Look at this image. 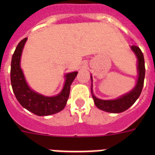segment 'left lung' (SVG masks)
<instances>
[{
  "instance_id": "1",
  "label": "left lung",
  "mask_w": 155,
  "mask_h": 155,
  "mask_svg": "<svg viewBox=\"0 0 155 155\" xmlns=\"http://www.w3.org/2000/svg\"><path fill=\"white\" fill-rule=\"evenodd\" d=\"M131 50L135 53L137 58V71H138V79L136 86L133 88L132 91L125 94L121 97L113 100H102L96 98L93 94L92 84H91V94L94 99V105L101 110L105 111L108 113H120L124 112L134 103L139 98L140 94L142 91V88L143 86V81L145 77V65L143 54L138 46H132ZM91 79L92 81V77L91 76Z\"/></svg>"
}]
</instances>
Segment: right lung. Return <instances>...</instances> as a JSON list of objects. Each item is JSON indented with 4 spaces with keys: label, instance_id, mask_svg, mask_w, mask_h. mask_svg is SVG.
Here are the masks:
<instances>
[{
    "label": "right lung",
    "instance_id": "1",
    "mask_svg": "<svg viewBox=\"0 0 155 155\" xmlns=\"http://www.w3.org/2000/svg\"><path fill=\"white\" fill-rule=\"evenodd\" d=\"M26 40L27 38H25L19 42L12 56L11 82L14 94L25 109L37 116H50L59 113L65 107L69 98L71 85L78 72H71L65 75L64 87L56 96H44L31 90L27 84L20 66L21 53Z\"/></svg>",
    "mask_w": 155,
    "mask_h": 155
}]
</instances>
